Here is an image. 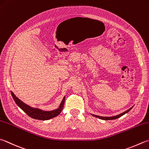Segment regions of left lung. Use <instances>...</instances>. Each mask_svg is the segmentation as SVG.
I'll return each mask as SVG.
<instances>
[{
    "instance_id": "left-lung-1",
    "label": "left lung",
    "mask_w": 149,
    "mask_h": 149,
    "mask_svg": "<svg viewBox=\"0 0 149 149\" xmlns=\"http://www.w3.org/2000/svg\"><path fill=\"white\" fill-rule=\"evenodd\" d=\"M132 108H130V109H129L128 110H127V111H125L122 113H121V114H119V115L116 116H113V117H101V116H96V115H93V116H95V117H96V118H100L101 119H103V120H112V119H117L119 117H121V116H123L124 114H125V113H127L129 111H130V110L132 109Z\"/></svg>"
}]
</instances>
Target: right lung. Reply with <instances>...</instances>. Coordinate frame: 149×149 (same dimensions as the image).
<instances>
[{"label":"right lung","instance_id":"right-lung-1","mask_svg":"<svg viewBox=\"0 0 149 149\" xmlns=\"http://www.w3.org/2000/svg\"><path fill=\"white\" fill-rule=\"evenodd\" d=\"M11 95H12L14 101H15L16 104L26 113V114L28 115L30 117L32 118L39 119V120H48V119L56 117L57 116L60 114V113L63 110L65 100V97H64L62 102H61V105L58 109L53 110V111L45 112L42 111L41 110L37 109H33V108L29 107L27 104H26L25 103H23L22 101H20L18 97H17L12 92H11Z\"/></svg>","mask_w":149,"mask_h":149}]
</instances>
